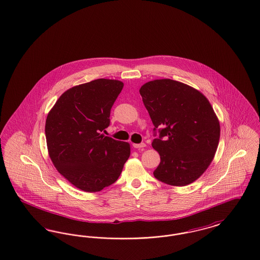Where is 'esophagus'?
<instances>
[{
  "label": "esophagus",
  "mask_w": 260,
  "mask_h": 260,
  "mask_svg": "<svg viewBox=\"0 0 260 260\" xmlns=\"http://www.w3.org/2000/svg\"><path fill=\"white\" fill-rule=\"evenodd\" d=\"M134 147L136 149H143L144 147H146L145 143H140V144H134Z\"/></svg>",
  "instance_id": "obj_1"
}]
</instances>
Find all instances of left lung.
Returning a JSON list of instances; mask_svg holds the SVG:
<instances>
[{
  "instance_id": "obj_1",
  "label": "left lung",
  "mask_w": 260,
  "mask_h": 260,
  "mask_svg": "<svg viewBox=\"0 0 260 260\" xmlns=\"http://www.w3.org/2000/svg\"><path fill=\"white\" fill-rule=\"evenodd\" d=\"M139 93L159 136L152 142L160 162L154 176L170 186H187L212 162L220 135L218 117L206 96L187 84L156 79Z\"/></svg>"
}]
</instances>
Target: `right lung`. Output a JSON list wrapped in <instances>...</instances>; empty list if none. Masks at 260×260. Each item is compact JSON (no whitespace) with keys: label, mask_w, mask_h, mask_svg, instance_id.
<instances>
[{"label":"right lung","mask_w":260,"mask_h":260,"mask_svg":"<svg viewBox=\"0 0 260 260\" xmlns=\"http://www.w3.org/2000/svg\"><path fill=\"white\" fill-rule=\"evenodd\" d=\"M124 83L96 79L62 93L47 115L45 136L49 156L71 184L95 192L115 183L131 155L127 142L101 133Z\"/></svg>","instance_id":"1"}]
</instances>
